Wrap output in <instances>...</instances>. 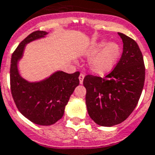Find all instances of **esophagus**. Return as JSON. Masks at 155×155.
I'll use <instances>...</instances> for the list:
<instances>
[{
    "label": "esophagus",
    "mask_w": 155,
    "mask_h": 155,
    "mask_svg": "<svg viewBox=\"0 0 155 155\" xmlns=\"http://www.w3.org/2000/svg\"><path fill=\"white\" fill-rule=\"evenodd\" d=\"M84 74L80 73V76H79V80H80V84H83V82H84Z\"/></svg>",
    "instance_id": "obj_1"
}]
</instances>
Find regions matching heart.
Wrapping results in <instances>:
<instances>
[{"instance_id":"heart-1","label":"heart","mask_w":155,"mask_h":155,"mask_svg":"<svg viewBox=\"0 0 155 155\" xmlns=\"http://www.w3.org/2000/svg\"><path fill=\"white\" fill-rule=\"evenodd\" d=\"M120 54V46L117 43L102 41L94 44L88 50L87 55L94 57L90 61L92 71L99 75L107 73L115 64Z\"/></svg>"}]
</instances>
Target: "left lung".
Segmentation results:
<instances>
[{"mask_svg": "<svg viewBox=\"0 0 155 155\" xmlns=\"http://www.w3.org/2000/svg\"><path fill=\"white\" fill-rule=\"evenodd\" d=\"M123 53L113 71L105 78L84 77L86 105L90 117L98 125L111 127L125 120L137 106L145 80L143 54L135 40L118 33Z\"/></svg>", "mask_w": 155, "mask_h": 155, "instance_id": "obj_1", "label": "left lung"}]
</instances>
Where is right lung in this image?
<instances>
[{"mask_svg":"<svg viewBox=\"0 0 155 155\" xmlns=\"http://www.w3.org/2000/svg\"><path fill=\"white\" fill-rule=\"evenodd\" d=\"M46 34L36 31L24 38L12 53L10 67V86L15 106L31 122L45 126L55 124L63 117L70 96L80 84V71L72 74L57 71L38 83H29L19 75L17 62L26 44Z\"/></svg>","mask_w":155,"mask_h":155,"instance_id":"add662e5","label":"right lung"}]
</instances>
